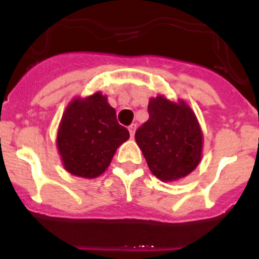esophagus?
<instances>
[{"mask_svg":"<svg viewBox=\"0 0 259 259\" xmlns=\"http://www.w3.org/2000/svg\"><path fill=\"white\" fill-rule=\"evenodd\" d=\"M128 131H130V135H131V137H134L135 132H136V124L130 125V127H128Z\"/></svg>","mask_w":259,"mask_h":259,"instance_id":"obj_1","label":"esophagus"}]
</instances>
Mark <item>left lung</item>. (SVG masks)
<instances>
[{
  "label": "left lung",
  "mask_w": 259,
  "mask_h": 259,
  "mask_svg": "<svg viewBox=\"0 0 259 259\" xmlns=\"http://www.w3.org/2000/svg\"><path fill=\"white\" fill-rule=\"evenodd\" d=\"M149 119L135 134L150 171L162 182H176L198 166L203 135L196 114L184 100L159 95L149 100Z\"/></svg>",
  "instance_id": "8db88e82"
}]
</instances>
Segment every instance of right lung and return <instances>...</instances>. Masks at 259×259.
<instances>
[{
	"label": "right lung",
	"instance_id": "add662e5",
	"mask_svg": "<svg viewBox=\"0 0 259 259\" xmlns=\"http://www.w3.org/2000/svg\"><path fill=\"white\" fill-rule=\"evenodd\" d=\"M128 139L130 132L118 123L106 96L96 92L67 105L57 132V149L67 172L95 179L106 171Z\"/></svg>",
	"mask_w": 259,
	"mask_h": 259
}]
</instances>
